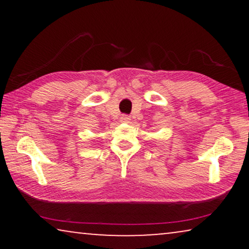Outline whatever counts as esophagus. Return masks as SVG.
Here are the masks:
<instances>
[{"mask_svg": "<svg viewBox=\"0 0 249 249\" xmlns=\"http://www.w3.org/2000/svg\"><path fill=\"white\" fill-rule=\"evenodd\" d=\"M120 121L121 122H124V124H128V122H130V117L129 115H122V117L120 118Z\"/></svg>", "mask_w": 249, "mask_h": 249, "instance_id": "34e87169", "label": "esophagus"}]
</instances>
